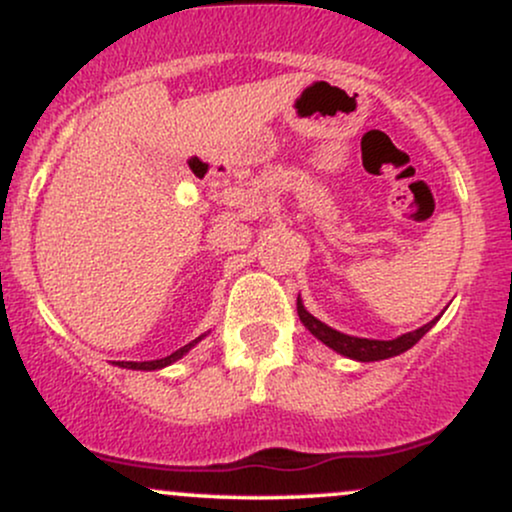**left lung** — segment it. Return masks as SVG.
I'll use <instances>...</instances> for the list:
<instances>
[{"label":"left lung","instance_id":"left-lung-1","mask_svg":"<svg viewBox=\"0 0 512 512\" xmlns=\"http://www.w3.org/2000/svg\"><path fill=\"white\" fill-rule=\"evenodd\" d=\"M298 317H301L303 325L308 327V332L320 339L322 344H327L330 349L337 351V354L356 358V361H383V358L404 354V351L411 349V346L419 342V339L438 322L436 317V320H431L428 325L419 327V330L407 332L402 334V337L387 339V342H383V339H361V337H351V334L332 330V327H327L325 322H320L317 317H313L308 310H305L301 298H298Z\"/></svg>","mask_w":512,"mask_h":512}]
</instances>
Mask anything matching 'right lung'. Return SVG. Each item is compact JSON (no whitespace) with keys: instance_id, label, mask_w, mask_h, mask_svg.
I'll use <instances>...</instances> for the list:
<instances>
[{"instance_id":"obj_1","label":"right lung","mask_w":512,"mask_h":512,"mask_svg":"<svg viewBox=\"0 0 512 512\" xmlns=\"http://www.w3.org/2000/svg\"><path fill=\"white\" fill-rule=\"evenodd\" d=\"M204 337H207V334H202V337H197L195 342L185 344V346H182V349L173 351V354L166 356V358H156V361H117V366L132 368V370H158V368H166V366H170V363H175V361H178V358L185 356L187 351H190L197 342H202Z\"/></svg>"}]
</instances>
